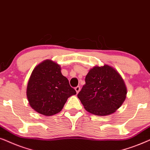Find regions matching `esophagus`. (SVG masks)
I'll return each instance as SVG.
<instances>
[{"mask_svg": "<svg viewBox=\"0 0 150 150\" xmlns=\"http://www.w3.org/2000/svg\"><path fill=\"white\" fill-rule=\"evenodd\" d=\"M75 91H76V93H78L80 91L81 88H80V86H77V87H75Z\"/></svg>", "mask_w": 150, "mask_h": 150, "instance_id": "esophagus-1", "label": "esophagus"}]
</instances>
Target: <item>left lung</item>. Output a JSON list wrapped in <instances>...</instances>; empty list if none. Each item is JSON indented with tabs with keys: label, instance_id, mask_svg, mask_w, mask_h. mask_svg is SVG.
Segmentation results:
<instances>
[{
	"label": "left lung",
	"instance_id": "8db88e82",
	"mask_svg": "<svg viewBox=\"0 0 150 150\" xmlns=\"http://www.w3.org/2000/svg\"><path fill=\"white\" fill-rule=\"evenodd\" d=\"M77 97L88 112L107 116L124 102L127 88L119 72L111 66H95L90 70Z\"/></svg>",
	"mask_w": 150,
	"mask_h": 150
}]
</instances>
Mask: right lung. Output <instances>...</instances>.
<instances>
[{
  "mask_svg": "<svg viewBox=\"0 0 150 150\" xmlns=\"http://www.w3.org/2000/svg\"><path fill=\"white\" fill-rule=\"evenodd\" d=\"M76 95L61 67L46 59L34 68L27 87V97L32 108L41 115L52 116L62 110L69 97Z\"/></svg>",
  "mask_w": 150,
  "mask_h": 150,
  "instance_id": "right-lung-1",
  "label": "right lung"
}]
</instances>
